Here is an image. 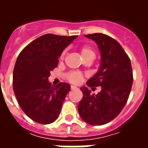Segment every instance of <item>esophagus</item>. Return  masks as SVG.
I'll return each instance as SVG.
<instances>
[{
    "instance_id": "1",
    "label": "esophagus",
    "mask_w": 148,
    "mask_h": 148,
    "mask_svg": "<svg viewBox=\"0 0 148 148\" xmlns=\"http://www.w3.org/2000/svg\"><path fill=\"white\" fill-rule=\"evenodd\" d=\"M71 89L72 90H76V89H77V86H71Z\"/></svg>"
}]
</instances>
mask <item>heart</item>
Masks as SVG:
<instances>
[{"instance_id": "b5f03b06", "label": "heart", "mask_w": 148, "mask_h": 148, "mask_svg": "<svg viewBox=\"0 0 148 148\" xmlns=\"http://www.w3.org/2000/svg\"><path fill=\"white\" fill-rule=\"evenodd\" d=\"M81 55L82 58H86V57H88V56H93L94 57L95 55V53L93 51V50L90 46L88 45H84L82 46L80 49ZM64 57V53H62L60 56V59H62ZM82 74H81L80 72H77V71H74V72H71L67 75L68 80L70 81L71 82H73V83H78L80 82L81 80L82 79Z\"/></svg>"}]
</instances>
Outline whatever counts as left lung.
Instances as JSON below:
<instances>
[{"mask_svg":"<svg viewBox=\"0 0 148 148\" xmlns=\"http://www.w3.org/2000/svg\"><path fill=\"white\" fill-rule=\"evenodd\" d=\"M96 42L101 54L100 67L86 82L92 90L101 87L97 94H91L87 87H82L83 97L78 104L79 115L86 123L103 125L112 121L127 103L133 82L132 69L121 44L102 33L85 36Z\"/></svg>","mask_w":148,"mask_h":148,"instance_id":"obj_1","label":"left lung"}]
</instances>
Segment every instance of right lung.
I'll use <instances>...</instances> for the list:
<instances>
[{
	"label": "right lung",
	"mask_w": 148,
	"mask_h": 148,
	"mask_svg": "<svg viewBox=\"0 0 148 148\" xmlns=\"http://www.w3.org/2000/svg\"><path fill=\"white\" fill-rule=\"evenodd\" d=\"M77 37L43 35L18 56L13 70V90L22 110L37 123L51 124L59 116L71 86L61 82L52 86L48 77L64 49Z\"/></svg>",
	"instance_id": "right-lung-1"
}]
</instances>
